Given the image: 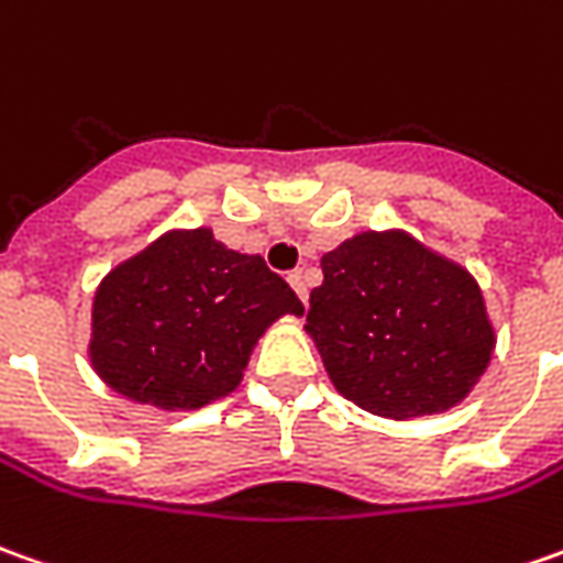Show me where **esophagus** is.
<instances>
[{
	"instance_id": "1",
	"label": "esophagus",
	"mask_w": 563,
	"mask_h": 563,
	"mask_svg": "<svg viewBox=\"0 0 563 563\" xmlns=\"http://www.w3.org/2000/svg\"><path fill=\"white\" fill-rule=\"evenodd\" d=\"M288 282H290V288L297 290V297L307 303L309 300V290H307V278H303V273H290L288 275Z\"/></svg>"
}]
</instances>
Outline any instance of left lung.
I'll return each mask as SVG.
<instances>
[{
	"label": "left lung",
	"mask_w": 563,
	"mask_h": 563,
	"mask_svg": "<svg viewBox=\"0 0 563 563\" xmlns=\"http://www.w3.org/2000/svg\"><path fill=\"white\" fill-rule=\"evenodd\" d=\"M307 331L338 394L394 421L459 406L493 360L496 331L465 266L409 232H360L322 256Z\"/></svg>",
	"instance_id": "obj_1"
}]
</instances>
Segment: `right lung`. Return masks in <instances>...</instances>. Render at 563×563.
I'll return each instance as SVG.
<instances>
[{
    "instance_id": "obj_1",
    "label": "right lung",
    "mask_w": 563,
    "mask_h": 563,
    "mask_svg": "<svg viewBox=\"0 0 563 563\" xmlns=\"http://www.w3.org/2000/svg\"><path fill=\"white\" fill-rule=\"evenodd\" d=\"M288 312L303 316V303L263 256L176 229L101 278L89 360L132 402L201 409L235 390L263 331Z\"/></svg>"
}]
</instances>
